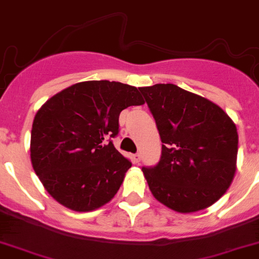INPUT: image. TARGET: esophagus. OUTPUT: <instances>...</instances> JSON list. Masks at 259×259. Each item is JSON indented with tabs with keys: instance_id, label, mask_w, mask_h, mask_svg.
Returning <instances> with one entry per match:
<instances>
[{
	"instance_id": "esophagus-1",
	"label": "esophagus",
	"mask_w": 259,
	"mask_h": 259,
	"mask_svg": "<svg viewBox=\"0 0 259 259\" xmlns=\"http://www.w3.org/2000/svg\"><path fill=\"white\" fill-rule=\"evenodd\" d=\"M133 161H134V163H139V161H141V156H139V153L133 156Z\"/></svg>"
}]
</instances>
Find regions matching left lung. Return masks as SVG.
I'll return each instance as SVG.
<instances>
[{"mask_svg":"<svg viewBox=\"0 0 259 259\" xmlns=\"http://www.w3.org/2000/svg\"><path fill=\"white\" fill-rule=\"evenodd\" d=\"M139 91L163 143L158 165L143 168L153 197L179 213L211 207L235 176L236 125L216 103L175 84Z\"/></svg>","mask_w":259,"mask_h":259,"instance_id":"obj_1","label":"left lung"}]
</instances>
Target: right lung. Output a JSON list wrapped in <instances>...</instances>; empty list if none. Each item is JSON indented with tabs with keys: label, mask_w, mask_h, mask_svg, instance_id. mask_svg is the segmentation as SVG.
<instances>
[{
	"label": "right lung",
	"mask_w": 259,
	"mask_h": 259,
	"mask_svg": "<svg viewBox=\"0 0 259 259\" xmlns=\"http://www.w3.org/2000/svg\"><path fill=\"white\" fill-rule=\"evenodd\" d=\"M144 105L137 87L80 81L42 105L33 120L30 161L48 194L66 208L91 212L110 202L132 163L107 138L120 112Z\"/></svg>",
	"instance_id": "obj_1"
}]
</instances>
